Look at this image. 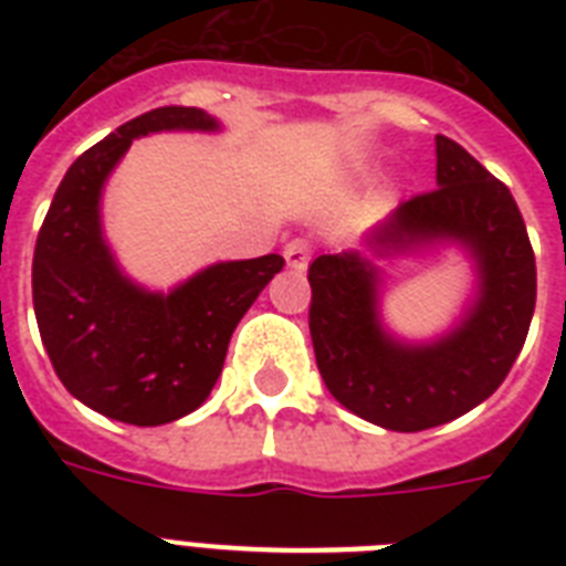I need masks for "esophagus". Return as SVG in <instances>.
Listing matches in <instances>:
<instances>
[{
  "label": "esophagus",
  "mask_w": 566,
  "mask_h": 566,
  "mask_svg": "<svg viewBox=\"0 0 566 566\" xmlns=\"http://www.w3.org/2000/svg\"><path fill=\"white\" fill-rule=\"evenodd\" d=\"M311 255H314V243L305 238L291 240V243L284 247V258H287V266H291V270H305Z\"/></svg>",
  "instance_id": "34e87169"
}]
</instances>
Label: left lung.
<instances>
[{"instance_id": "1", "label": "left lung", "mask_w": 566, "mask_h": 566, "mask_svg": "<svg viewBox=\"0 0 566 566\" xmlns=\"http://www.w3.org/2000/svg\"><path fill=\"white\" fill-rule=\"evenodd\" d=\"M438 188L411 196L370 234L381 252L458 240L479 266V296L452 335L405 346L385 335L376 266L358 252L308 266V328L337 402L390 431H422L484 402L505 381L535 314L537 270L511 190L455 140L438 135Z\"/></svg>"}]
</instances>
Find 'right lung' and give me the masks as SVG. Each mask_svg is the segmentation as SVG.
I'll return each instance as SVG.
<instances>
[{"instance_id": "add662e5", "label": "right lung", "mask_w": 566, "mask_h": 566, "mask_svg": "<svg viewBox=\"0 0 566 566\" xmlns=\"http://www.w3.org/2000/svg\"><path fill=\"white\" fill-rule=\"evenodd\" d=\"M170 128L211 132L217 123L199 108L167 105L78 155L31 261L34 317L57 378L78 402L132 426L179 420L208 399L240 317L284 266L282 255L213 264L167 296L119 273L102 240V185L135 137Z\"/></svg>"}]
</instances>
